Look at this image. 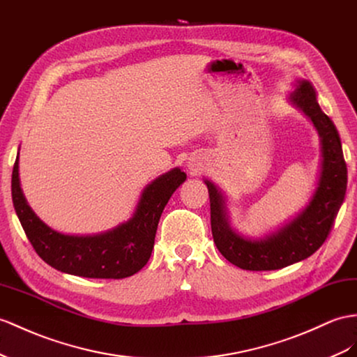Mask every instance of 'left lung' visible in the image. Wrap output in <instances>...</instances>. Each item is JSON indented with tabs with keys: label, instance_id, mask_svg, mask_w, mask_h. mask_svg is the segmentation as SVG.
Segmentation results:
<instances>
[{
	"label": "left lung",
	"instance_id": "obj_1",
	"mask_svg": "<svg viewBox=\"0 0 357 357\" xmlns=\"http://www.w3.org/2000/svg\"><path fill=\"white\" fill-rule=\"evenodd\" d=\"M288 100L314 123L321 146L315 191L294 218L262 238L240 235L231 227L226 196L211 181L205 179L214 243L227 261L243 270H279L309 258L326 241L345 197L347 164L340 134L331 117L319 108L312 84L307 79H297Z\"/></svg>",
	"mask_w": 357,
	"mask_h": 357
}]
</instances>
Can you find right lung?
Masks as SVG:
<instances>
[{
	"label": "right lung",
	"instance_id": "obj_1",
	"mask_svg": "<svg viewBox=\"0 0 357 357\" xmlns=\"http://www.w3.org/2000/svg\"><path fill=\"white\" fill-rule=\"evenodd\" d=\"M187 179L179 167L153 179L142 191L130 220L96 235H65L51 229L26 204L20 181V152L12 173L17 218L36 253L59 271L91 279H123L148 264L164 206Z\"/></svg>",
	"mask_w": 357,
	"mask_h": 357
}]
</instances>
